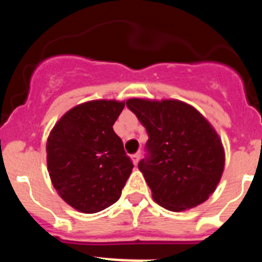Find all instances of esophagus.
I'll return each mask as SVG.
<instances>
[{
    "label": "esophagus",
    "mask_w": 262,
    "mask_h": 262,
    "mask_svg": "<svg viewBox=\"0 0 262 262\" xmlns=\"http://www.w3.org/2000/svg\"><path fill=\"white\" fill-rule=\"evenodd\" d=\"M139 159H140V152H137V154L132 155V160H133V162H134L135 165L138 164V161H139Z\"/></svg>",
    "instance_id": "34e87169"
}]
</instances>
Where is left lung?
<instances>
[{
    "label": "left lung",
    "mask_w": 262,
    "mask_h": 262,
    "mask_svg": "<svg viewBox=\"0 0 262 262\" xmlns=\"http://www.w3.org/2000/svg\"><path fill=\"white\" fill-rule=\"evenodd\" d=\"M127 107L149 139L138 167L164 208L179 212L208 200L224 170V149L208 121L185 102L130 98Z\"/></svg>",
    "instance_id": "obj_1"
}]
</instances>
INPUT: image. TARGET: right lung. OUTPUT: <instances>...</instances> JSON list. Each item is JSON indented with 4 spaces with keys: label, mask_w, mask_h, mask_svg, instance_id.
Masks as SVG:
<instances>
[{
    "label": "right lung",
    "mask_w": 262,
    "mask_h": 262,
    "mask_svg": "<svg viewBox=\"0 0 262 262\" xmlns=\"http://www.w3.org/2000/svg\"><path fill=\"white\" fill-rule=\"evenodd\" d=\"M124 102L90 101L71 108L47 141V164L59 196L82 213L119 200L133 162L113 130Z\"/></svg>",
    "instance_id": "right-lung-1"
}]
</instances>
